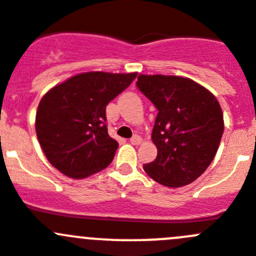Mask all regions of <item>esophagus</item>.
<instances>
[{"mask_svg":"<svg viewBox=\"0 0 256 256\" xmlns=\"http://www.w3.org/2000/svg\"><path fill=\"white\" fill-rule=\"evenodd\" d=\"M140 142H142V138H140V136L136 134L130 138V144H140Z\"/></svg>","mask_w":256,"mask_h":256,"instance_id":"34e87169","label":"esophagus"}]
</instances>
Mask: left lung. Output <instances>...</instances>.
Returning <instances> with one entry per match:
<instances>
[{
    "mask_svg": "<svg viewBox=\"0 0 256 256\" xmlns=\"http://www.w3.org/2000/svg\"><path fill=\"white\" fill-rule=\"evenodd\" d=\"M137 88L158 110L152 130L157 157L144 164V171L165 186L190 184L218 150L224 128L220 102L186 77L140 74Z\"/></svg>",
    "mask_w": 256,
    "mask_h": 256,
    "instance_id": "left-lung-1",
    "label": "left lung"
}]
</instances>
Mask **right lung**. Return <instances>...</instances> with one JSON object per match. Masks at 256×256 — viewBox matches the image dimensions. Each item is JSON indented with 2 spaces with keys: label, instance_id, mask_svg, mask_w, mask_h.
<instances>
[{
  "label": "right lung",
  "instance_id": "obj_1",
  "mask_svg": "<svg viewBox=\"0 0 256 256\" xmlns=\"http://www.w3.org/2000/svg\"><path fill=\"white\" fill-rule=\"evenodd\" d=\"M136 77V72H86L42 98L35 130L44 154L57 170L84 179L112 162L118 142L108 134L105 109Z\"/></svg>",
  "mask_w": 256,
  "mask_h": 256
}]
</instances>
